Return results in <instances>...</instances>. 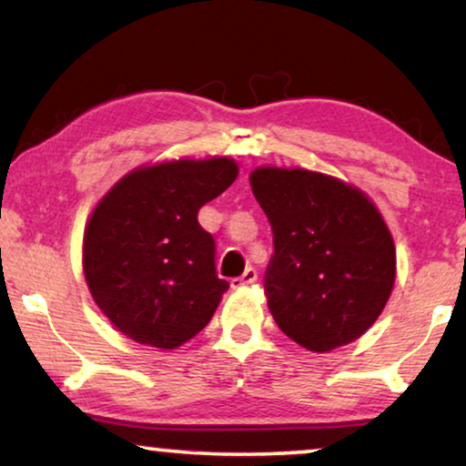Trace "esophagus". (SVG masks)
Returning a JSON list of instances; mask_svg holds the SVG:
<instances>
[{
	"instance_id": "1",
	"label": "esophagus",
	"mask_w": 466,
	"mask_h": 466,
	"mask_svg": "<svg viewBox=\"0 0 466 466\" xmlns=\"http://www.w3.org/2000/svg\"><path fill=\"white\" fill-rule=\"evenodd\" d=\"M256 281H258V272L253 268H247L243 272V277L232 279V288L234 289H243V288H249V285H253Z\"/></svg>"
}]
</instances>
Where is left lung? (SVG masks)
Instances as JSON below:
<instances>
[{"label":"left lung","mask_w":466,"mask_h":466,"mask_svg":"<svg viewBox=\"0 0 466 466\" xmlns=\"http://www.w3.org/2000/svg\"><path fill=\"white\" fill-rule=\"evenodd\" d=\"M253 196L272 226L264 279L277 326L309 351L350 345L375 324L396 281V247L356 185L307 168L258 166Z\"/></svg>","instance_id":"1"}]
</instances>
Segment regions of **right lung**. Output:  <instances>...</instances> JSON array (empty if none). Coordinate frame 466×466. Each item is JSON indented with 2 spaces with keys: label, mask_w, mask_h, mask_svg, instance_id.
<instances>
[{
  "label": "right lung",
  "mask_w": 466,
  "mask_h": 466,
  "mask_svg": "<svg viewBox=\"0 0 466 466\" xmlns=\"http://www.w3.org/2000/svg\"><path fill=\"white\" fill-rule=\"evenodd\" d=\"M232 157L170 159L123 175L91 210L83 237L86 288L116 330L177 350L208 324L229 285L198 210L237 181Z\"/></svg>",
  "instance_id": "add662e5"
}]
</instances>
